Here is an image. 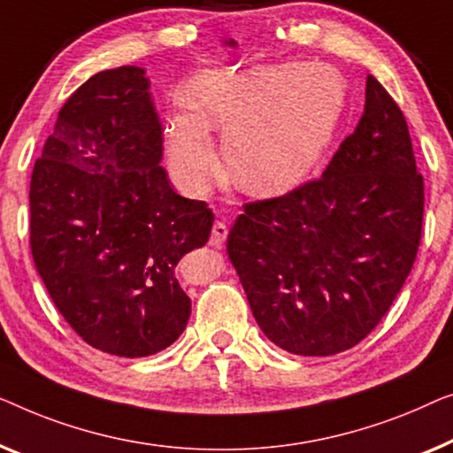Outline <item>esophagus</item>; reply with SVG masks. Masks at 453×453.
Segmentation results:
<instances>
[{"mask_svg": "<svg viewBox=\"0 0 453 453\" xmlns=\"http://www.w3.org/2000/svg\"><path fill=\"white\" fill-rule=\"evenodd\" d=\"M226 238H227V226L226 224H221V221H215L213 224V229H211V246H221L226 242Z\"/></svg>", "mask_w": 453, "mask_h": 453, "instance_id": "obj_1", "label": "esophagus"}]
</instances>
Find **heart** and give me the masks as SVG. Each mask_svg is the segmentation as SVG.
Returning a JSON list of instances; mask_svg holds the SVG:
<instances>
[{"instance_id": "heart-1", "label": "heart", "mask_w": 453, "mask_h": 453, "mask_svg": "<svg viewBox=\"0 0 453 453\" xmlns=\"http://www.w3.org/2000/svg\"><path fill=\"white\" fill-rule=\"evenodd\" d=\"M345 104V80L328 65L207 69L190 80L187 108L168 117L170 178L184 195H205L219 168L211 137L219 129L235 187L258 196L289 193L326 154Z\"/></svg>"}]
</instances>
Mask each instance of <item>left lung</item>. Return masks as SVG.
<instances>
[{
  "instance_id": "8db88e82",
  "label": "left lung",
  "mask_w": 453,
  "mask_h": 453,
  "mask_svg": "<svg viewBox=\"0 0 453 453\" xmlns=\"http://www.w3.org/2000/svg\"><path fill=\"white\" fill-rule=\"evenodd\" d=\"M423 201L404 114L369 75L359 125L320 180L244 205L229 229V260L266 339L303 357L365 339L415 263Z\"/></svg>"
}]
</instances>
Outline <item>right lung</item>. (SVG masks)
I'll return each instance as SVG.
<instances>
[{
	"label": "right lung",
	"instance_id": "add662e5",
	"mask_svg": "<svg viewBox=\"0 0 453 453\" xmlns=\"http://www.w3.org/2000/svg\"><path fill=\"white\" fill-rule=\"evenodd\" d=\"M162 133L145 69L100 72L63 104L30 180V248L50 299L88 345L127 359L187 328L174 271L213 226L205 203L170 187Z\"/></svg>",
	"mask_w": 453,
	"mask_h": 453
}]
</instances>
